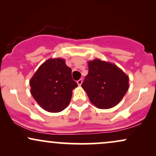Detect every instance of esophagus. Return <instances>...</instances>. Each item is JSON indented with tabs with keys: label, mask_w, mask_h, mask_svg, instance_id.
Here are the masks:
<instances>
[{
	"label": "esophagus",
	"mask_w": 156,
	"mask_h": 156,
	"mask_svg": "<svg viewBox=\"0 0 156 156\" xmlns=\"http://www.w3.org/2000/svg\"><path fill=\"white\" fill-rule=\"evenodd\" d=\"M82 82H83V80H82V79H79L78 80H77V83L78 84V86L81 85Z\"/></svg>",
	"instance_id": "34e87169"
}]
</instances>
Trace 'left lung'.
<instances>
[{"instance_id": "8db88e82", "label": "left lung", "mask_w": 156, "mask_h": 156, "mask_svg": "<svg viewBox=\"0 0 156 156\" xmlns=\"http://www.w3.org/2000/svg\"><path fill=\"white\" fill-rule=\"evenodd\" d=\"M88 67L81 87L91 103L101 109L115 106L128 91L129 78L115 64L98 58L89 62Z\"/></svg>"}]
</instances>
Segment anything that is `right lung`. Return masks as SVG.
Masks as SVG:
<instances>
[{
  "mask_svg": "<svg viewBox=\"0 0 156 156\" xmlns=\"http://www.w3.org/2000/svg\"><path fill=\"white\" fill-rule=\"evenodd\" d=\"M31 93L42 108L59 112L67 107L72 91L78 84L72 78V69L62 58L48 59L30 80Z\"/></svg>",
  "mask_w": 156,
  "mask_h": 156,
  "instance_id": "right-lung-1",
  "label": "right lung"
}]
</instances>
